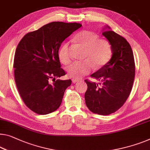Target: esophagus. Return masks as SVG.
<instances>
[{
	"label": "esophagus",
	"mask_w": 150,
	"mask_h": 150,
	"mask_svg": "<svg viewBox=\"0 0 150 150\" xmlns=\"http://www.w3.org/2000/svg\"><path fill=\"white\" fill-rule=\"evenodd\" d=\"M78 81H79V79H72V81H73V83H75L77 82Z\"/></svg>",
	"instance_id": "34e87169"
}]
</instances>
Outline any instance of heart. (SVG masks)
Masks as SVG:
<instances>
[{
	"label": "heart",
	"instance_id": "b5f03b06",
	"mask_svg": "<svg viewBox=\"0 0 150 150\" xmlns=\"http://www.w3.org/2000/svg\"><path fill=\"white\" fill-rule=\"evenodd\" d=\"M75 41L85 48L83 61L71 63L67 71L71 77L79 79L91 72L93 66L100 68L109 61L112 54L110 42L105 38H98L96 33L89 30L78 33ZM69 42H64L60 47L58 57L62 64H67L71 61L69 52Z\"/></svg>",
	"mask_w": 150,
	"mask_h": 150
}]
</instances>
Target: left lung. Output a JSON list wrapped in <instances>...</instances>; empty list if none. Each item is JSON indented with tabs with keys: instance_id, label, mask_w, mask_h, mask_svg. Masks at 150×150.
<instances>
[{
	"instance_id": "8db88e82",
	"label": "left lung",
	"mask_w": 150,
	"mask_h": 150,
	"mask_svg": "<svg viewBox=\"0 0 150 150\" xmlns=\"http://www.w3.org/2000/svg\"><path fill=\"white\" fill-rule=\"evenodd\" d=\"M102 35L111 44L112 56L110 61L91 75L102 83L85 80L88 85L85 100L91 112L109 115L122 107L130 95L135 64L132 48L125 38L110 30L104 31Z\"/></svg>"
}]
</instances>
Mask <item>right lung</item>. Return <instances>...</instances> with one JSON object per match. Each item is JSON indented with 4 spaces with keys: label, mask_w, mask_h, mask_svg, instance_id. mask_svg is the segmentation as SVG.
<instances>
[{
    "label": "right lung",
    "mask_w": 150,
    "mask_h": 150,
    "mask_svg": "<svg viewBox=\"0 0 150 150\" xmlns=\"http://www.w3.org/2000/svg\"><path fill=\"white\" fill-rule=\"evenodd\" d=\"M81 25L52 22L27 33L17 45L13 62L15 83L23 102L35 113L48 115L61 106L71 80H56L66 74L58 52L62 42Z\"/></svg>",
    "instance_id": "obj_1"
}]
</instances>
